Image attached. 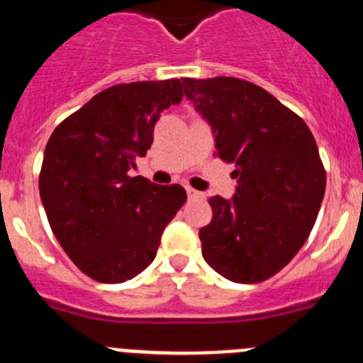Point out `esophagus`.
<instances>
[{"mask_svg":"<svg viewBox=\"0 0 363 363\" xmlns=\"http://www.w3.org/2000/svg\"><path fill=\"white\" fill-rule=\"evenodd\" d=\"M187 196L191 198V200H196V198H203V194H201V192H198V191H194V189L187 187Z\"/></svg>","mask_w":363,"mask_h":363,"instance_id":"34e87169","label":"esophagus"}]
</instances>
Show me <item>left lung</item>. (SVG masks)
Segmentation results:
<instances>
[{"label": "left lung", "instance_id": "obj_1", "mask_svg": "<svg viewBox=\"0 0 363 363\" xmlns=\"http://www.w3.org/2000/svg\"><path fill=\"white\" fill-rule=\"evenodd\" d=\"M184 94L211 125L218 156L234 163V196L209 200L201 255L218 274L258 284L289 264L313 229L325 171L306 121L262 86L238 78H184Z\"/></svg>", "mask_w": 363, "mask_h": 363}]
</instances>
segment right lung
<instances>
[{"label": "right lung", "mask_w": 363, "mask_h": 363, "mask_svg": "<svg viewBox=\"0 0 363 363\" xmlns=\"http://www.w3.org/2000/svg\"><path fill=\"white\" fill-rule=\"evenodd\" d=\"M182 98L179 79L114 85L57 125L45 147L40 196L50 229L96 281L123 284L145 271L187 200L182 185L129 174L160 114Z\"/></svg>", "instance_id": "1"}]
</instances>
